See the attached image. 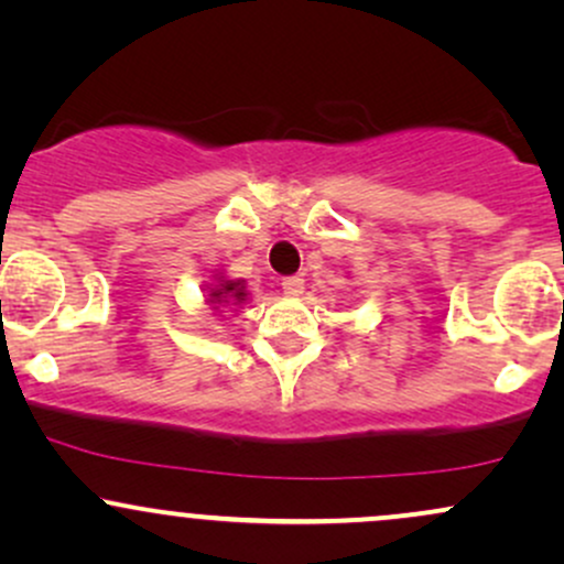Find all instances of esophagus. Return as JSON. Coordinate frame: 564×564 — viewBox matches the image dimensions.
<instances>
[{
  "instance_id": "34e87169",
  "label": "esophagus",
  "mask_w": 564,
  "mask_h": 564,
  "mask_svg": "<svg viewBox=\"0 0 564 564\" xmlns=\"http://www.w3.org/2000/svg\"><path fill=\"white\" fill-rule=\"evenodd\" d=\"M281 286H283V291H286L289 296H300L302 291H304V278H300V275H289V278H283Z\"/></svg>"
}]
</instances>
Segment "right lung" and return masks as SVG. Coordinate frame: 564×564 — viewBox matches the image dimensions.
<instances>
[{"mask_svg":"<svg viewBox=\"0 0 564 564\" xmlns=\"http://www.w3.org/2000/svg\"><path fill=\"white\" fill-rule=\"evenodd\" d=\"M243 300H246L243 281H219L217 286L209 291V302L212 304H223V302L241 304Z\"/></svg>","mask_w":564,"mask_h":564,"instance_id":"obj_1","label":"right lung"}]
</instances>
